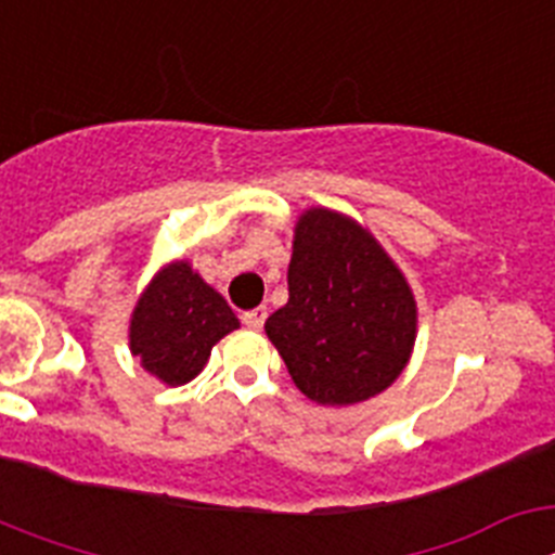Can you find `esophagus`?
<instances>
[{"mask_svg": "<svg viewBox=\"0 0 555 555\" xmlns=\"http://www.w3.org/2000/svg\"><path fill=\"white\" fill-rule=\"evenodd\" d=\"M242 322L253 331H261L263 322H267V308H253V311L242 313Z\"/></svg>", "mask_w": 555, "mask_h": 555, "instance_id": "obj_1", "label": "esophagus"}]
</instances>
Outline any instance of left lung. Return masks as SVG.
Segmentation results:
<instances>
[{
    "mask_svg": "<svg viewBox=\"0 0 555 555\" xmlns=\"http://www.w3.org/2000/svg\"><path fill=\"white\" fill-rule=\"evenodd\" d=\"M263 327L308 400L352 405L405 370L416 302L370 230L336 210L308 208L294 228L288 302Z\"/></svg>",
    "mask_w": 555,
    "mask_h": 555,
    "instance_id": "left-lung-1",
    "label": "left lung"
}]
</instances>
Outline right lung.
Listing matches in <instances>:
<instances>
[{
  "label": "right lung",
  "mask_w": 555,
  "mask_h": 555,
  "mask_svg": "<svg viewBox=\"0 0 555 555\" xmlns=\"http://www.w3.org/2000/svg\"><path fill=\"white\" fill-rule=\"evenodd\" d=\"M238 327L217 288L189 261L166 263L132 308L130 350L150 375L183 386L203 372L219 338Z\"/></svg>",
  "instance_id": "right-lung-1"
}]
</instances>
